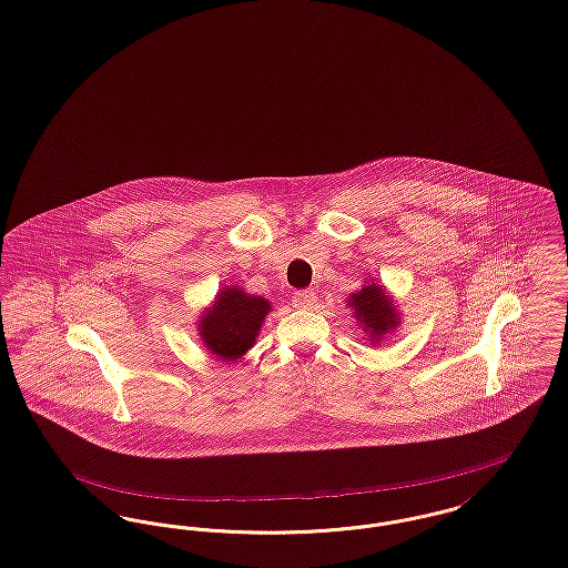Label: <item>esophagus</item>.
Listing matches in <instances>:
<instances>
[{"mask_svg": "<svg viewBox=\"0 0 568 568\" xmlns=\"http://www.w3.org/2000/svg\"><path fill=\"white\" fill-rule=\"evenodd\" d=\"M292 302L298 306V308H313L315 304V292L313 290H301L294 294Z\"/></svg>", "mask_w": 568, "mask_h": 568, "instance_id": "obj_1", "label": "esophagus"}]
</instances>
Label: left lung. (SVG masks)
<instances>
[{
    "instance_id": "obj_1",
    "label": "left lung",
    "mask_w": 568,
    "mask_h": 568,
    "mask_svg": "<svg viewBox=\"0 0 568 568\" xmlns=\"http://www.w3.org/2000/svg\"><path fill=\"white\" fill-rule=\"evenodd\" d=\"M349 304L356 311V317L365 324L363 331L371 334L373 341H379L399 324L393 302L388 301L379 285H365L358 294L352 296Z\"/></svg>"
}]
</instances>
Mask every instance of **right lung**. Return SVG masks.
<instances>
[{
	"mask_svg": "<svg viewBox=\"0 0 568 568\" xmlns=\"http://www.w3.org/2000/svg\"><path fill=\"white\" fill-rule=\"evenodd\" d=\"M270 304L260 296H248L235 287L219 294L214 306L201 317L203 343L223 361H237L255 343Z\"/></svg>",
	"mask_w": 568,
	"mask_h": 568,
	"instance_id": "right-lung-1",
	"label": "right lung"
}]
</instances>
